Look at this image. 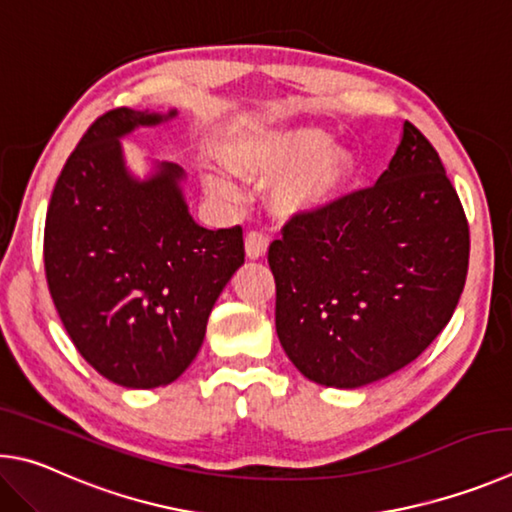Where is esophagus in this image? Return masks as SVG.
I'll return each instance as SVG.
<instances>
[{"instance_id": "34e87169", "label": "esophagus", "mask_w": 512, "mask_h": 512, "mask_svg": "<svg viewBox=\"0 0 512 512\" xmlns=\"http://www.w3.org/2000/svg\"><path fill=\"white\" fill-rule=\"evenodd\" d=\"M267 245H270V242H267L265 233H261V231L247 233V238H245L247 258H251V261H258V258H263L265 251H267Z\"/></svg>"}]
</instances>
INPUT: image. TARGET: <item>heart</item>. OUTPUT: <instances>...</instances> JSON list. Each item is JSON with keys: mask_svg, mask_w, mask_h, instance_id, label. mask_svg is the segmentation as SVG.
I'll return each mask as SVG.
<instances>
[{"mask_svg": "<svg viewBox=\"0 0 512 512\" xmlns=\"http://www.w3.org/2000/svg\"><path fill=\"white\" fill-rule=\"evenodd\" d=\"M227 164L251 182L285 179L274 197L276 209L285 215L330 209L357 170L355 152L333 143L328 130L312 125L249 134L227 150ZM206 188L218 195L229 193V186L218 177H206Z\"/></svg>", "mask_w": 512, "mask_h": 512, "instance_id": "1", "label": "heart"}]
</instances>
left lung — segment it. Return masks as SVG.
I'll list each match as a JSON object with an SVG mask.
<instances>
[{
  "instance_id": "obj_1",
  "label": "left lung",
  "mask_w": 512,
  "mask_h": 512,
  "mask_svg": "<svg viewBox=\"0 0 512 512\" xmlns=\"http://www.w3.org/2000/svg\"><path fill=\"white\" fill-rule=\"evenodd\" d=\"M468 258L459 195L432 143L405 121L375 186L294 215L270 245L285 355L321 387L387 378L452 319Z\"/></svg>"
}]
</instances>
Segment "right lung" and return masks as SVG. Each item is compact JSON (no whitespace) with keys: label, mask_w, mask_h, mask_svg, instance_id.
<instances>
[{"label":"right lung","mask_w":512,"mask_h":512,"mask_svg":"<svg viewBox=\"0 0 512 512\" xmlns=\"http://www.w3.org/2000/svg\"><path fill=\"white\" fill-rule=\"evenodd\" d=\"M177 110L119 107L96 119L56 182L44 224L51 299L78 353L125 389L175 382L200 353L215 301L245 263L242 229L188 213L186 173L148 161L134 175L121 139Z\"/></svg>","instance_id":"right-lung-1"}]
</instances>
